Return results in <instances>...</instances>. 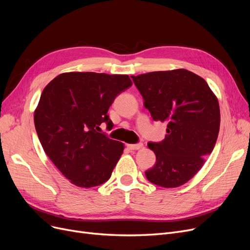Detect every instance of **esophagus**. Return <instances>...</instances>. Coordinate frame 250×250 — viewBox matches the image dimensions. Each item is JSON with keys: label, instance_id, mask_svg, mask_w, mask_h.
I'll use <instances>...</instances> for the list:
<instances>
[{"label": "esophagus", "instance_id": "obj_1", "mask_svg": "<svg viewBox=\"0 0 250 250\" xmlns=\"http://www.w3.org/2000/svg\"><path fill=\"white\" fill-rule=\"evenodd\" d=\"M143 147L142 143H138V144H132V145H127V148L129 150H139Z\"/></svg>", "mask_w": 250, "mask_h": 250}]
</instances>
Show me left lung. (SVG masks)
Listing matches in <instances>:
<instances>
[{
    "label": "left lung",
    "mask_w": 250,
    "mask_h": 250,
    "mask_svg": "<svg viewBox=\"0 0 250 250\" xmlns=\"http://www.w3.org/2000/svg\"><path fill=\"white\" fill-rule=\"evenodd\" d=\"M154 121L167 123V135L148 143L156 163L147 179L166 188L185 185L212 153L220 128L218 99L200 76L185 70L130 76Z\"/></svg>",
    "instance_id": "obj_1"
}]
</instances>
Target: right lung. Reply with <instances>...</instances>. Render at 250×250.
<instances>
[{
	"label": "right lung",
	"mask_w": 250,
	"mask_h": 250,
	"mask_svg": "<svg viewBox=\"0 0 250 250\" xmlns=\"http://www.w3.org/2000/svg\"><path fill=\"white\" fill-rule=\"evenodd\" d=\"M133 85L127 75L71 72L43 89L34 112L35 129L51 162L80 188L106 182L124 152V144L99 133L117 95Z\"/></svg>",
	"instance_id": "obj_1"
}]
</instances>
